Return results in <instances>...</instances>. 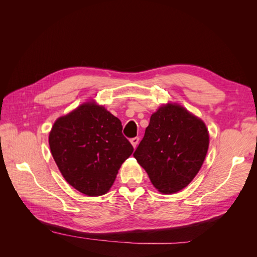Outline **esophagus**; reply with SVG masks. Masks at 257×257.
<instances>
[{
  "label": "esophagus",
  "mask_w": 257,
  "mask_h": 257,
  "mask_svg": "<svg viewBox=\"0 0 257 257\" xmlns=\"http://www.w3.org/2000/svg\"><path fill=\"white\" fill-rule=\"evenodd\" d=\"M138 143H139V137H134V138H132V139H131V144L133 145V147H134V148H136V147H137Z\"/></svg>",
  "instance_id": "34e87169"
}]
</instances>
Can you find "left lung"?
Here are the masks:
<instances>
[{
	"instance_id": "obj_1",
	"label": "left lung",
	"mask_w": 257,
	"mask_h": 257,
	"mask_svg": "<svg viewBox=\"0 0 257 257\" xmlns=\"http://www.w3.org/2000/svg\"><path fill=\"white\" fill-rule=\"evenodd\" d=\"M208 147L205 123L182 106L167 104L151 115L133 155L159 192L173 194L195 178Z\"/></svg>"
}]
</instances>
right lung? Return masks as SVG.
Here are the masks:
<instances>
[{"mask_svg":"<svg viewBox=\"0 0 257 257\" xmlns=\"http://www.w3.org/2000/svg\"><path fill=\"white\" fill-rule=\"evenodd\" d=\"M49 146L62 176L88 196L104 195L134 148L121 121L103 106L88 102L54 122Z\"/></svg>","mask_w":257,"mask_h":257,"instance_id":"right-lung-1","label":"right lung"}]
</instances>
